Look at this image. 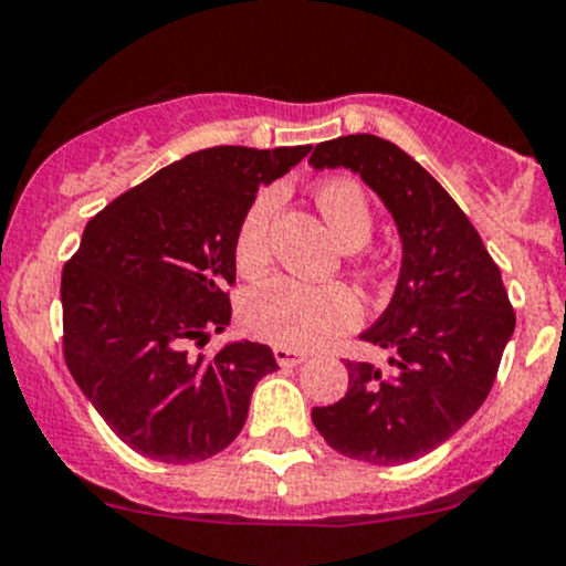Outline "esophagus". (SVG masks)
I'll return each mask as SVG.
<instances>
[{"label":"esophagus","mask_w":566,"mask_h":566,"mask_svg":"<svg viewBox=\"0 0 566 566\" xmlns=\"http://www.w3.org/2000/svg\"><path fill=\"white\" fill-rule=\"evenodd\" d=\"M273 357H276V363L282 365V368H295V365L306 363L308 354L287 349V346H276V349H273Z\"/></svg>","instance_id":"obj_1"}]
</instances>
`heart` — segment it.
<instances>
[{
    "instance_id": "heart-1",
    "label": "heart",
    "mask_w": 566,
    "mask_h": 566,
    "mask_svg": "<svg viewBox=\"0 0 566 566\" xmlns=\"http://www.w3.org/2000/svg\"><path fill=\"white\" fill-rule=\"evenodd\" d=\"M279 190L252 198L233 235V260L241 273H258L271 260V220ZM316 207L344 250H359L374 235V209L363 185L331 179L316 188ZM363 319V303L346 284H312L293 276H271L252 284L241 297V322L254 338L287 349H312Z\"/></svg>"
}]
</instances>
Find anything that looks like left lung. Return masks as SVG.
<instances>
[{
  "label": "left lung",
  "mask_w": 566,
  "mask_h": 566,
  "mask_svg": "<svg viewBox=\"0 0 566 566\" xmlns=\"http://www.w3.org/2000/svg\"><path fill=\"white\" fill-rule=\"evenodd\" d=\"M314 169H352L395 217L400 279L387 312L359 338L392 352L389 374L352 363L349 392L314 408L327 446L368 464L430 454L483 406L515 314L481 235L408 153L374 134L322 142Z\"/></svg>",
  "instance_id": "left-lung-1"
}]
</instances>
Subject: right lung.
<instances>
[{
    "mask_svg": "<svg viewBox=\"0 0 566 566\" xmlns=\"http://www.w3.org/2000/svg\"><path fill=\"white\" fill-rule=\"evenodd\" d=\"M312 145L209 147L174 160L85 226L61 273L66 368L136 454L188 464L241 432L254 384L279 368L252 340L192 354L231 322L233 235L258 188Z\"/></svg>",
    "mask_w": 566,
    "mask_h": 566,
    "instance_id": "add662e5",
    "label": "right lung"
}]
</instances>
